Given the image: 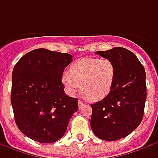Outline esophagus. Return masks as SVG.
Segmentation results:
<instances>
[{
  "label": "esophagus",
  "instance_id": "obj_1",
  "mask_svg": "<svg viewBox=\"0 0 158 158\" xmlns=\"http://www.w3.org/2000/svg\"><path fill=\"white\" fill-rule=\"evenodd\" d=\"M85 105V103L83 102V101H81V100H79V108H81V107H83V106Z\"/></svg>",
  "mask_w": 158,
  "mask_h": 158
}]
</instances>
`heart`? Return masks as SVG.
Wrapping results in <instances>:
<instances>
[{
    "label": "heart",
    "mask_w": 158,
    "mask_h": 158,
    "mask_svg": "<svg viewBox=\"0 0 158 158\" xmlns=\"http://www.w3.org/2000/svg\"><path fill=\"white\" fill-rule=\"evenodd\" d=\"M69 71L62 75L68 93L73 94L81 85V93L90 101L108 96L116 76L115 64L108 58H81L70 66Z\"/></svg>",
    "instance_id": "obj_1"
}]
</instances>
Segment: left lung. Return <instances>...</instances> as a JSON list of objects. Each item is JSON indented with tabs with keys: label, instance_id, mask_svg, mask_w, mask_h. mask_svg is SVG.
Listing matches in <instances>:
<instances>
[{
	"label": "left lung",
	"instance_id": "left-lung-1",
	"mask_svg": "<svg viewBox=\"0 0 158 158\" xmlns=\"http://www.w3.org/2000/svg\"><path fill=\"white\" fill-rule=\"evenodd\" d=\"M95 53L115 64L116 76L108 96L91 104V129L98 138L116 141L131 134L142 121L146 72L136 56L127 48L116 47Z\"/></svg>",
	"mask_w": 158,
	"mask_h": 158
}]
</instances>
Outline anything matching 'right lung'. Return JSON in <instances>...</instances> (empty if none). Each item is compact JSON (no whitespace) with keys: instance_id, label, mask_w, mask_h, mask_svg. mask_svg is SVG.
I'll return each instance as SVG.
<instances>
[{"instance_id":"add662e5","label":"right lung","mask_w":158,"mask_h":158,"mask_svg":"<svg viewBox=\"0 0 158 158\" xmlns=\"http://www.w3.org/2000/svg\"><path fill=\"white\" fill-rule=\"evenodd\" d=\"M72 61L69 53L38 48L25 54L14 67L10 102L15 121L33 141H58L79 110L77 99L66 95L61 81Z\"/></svg>"}]
</instances>
